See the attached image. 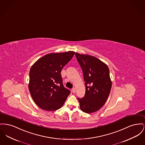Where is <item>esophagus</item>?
Wrapping results in <instances>:
<instances>
[{"label":"esophagus","mask_w":145,"mask_h":145,"mask_svg":"<svg viewBox=\"0 0 145 145\" xmlns=\"http://www.w3.org/2000/svg\"><path fill=\"white\" fill-rule=\"evenodd\" d=\"M71 91H72V92L73 93H75L76 92V88H72Z\"/></svg>","instance_id":"esophagus-1"}]
</instances>
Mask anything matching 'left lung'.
I'll list each match as a JSON object with an SVG mask.
<instances>
[{
  "label": "left lung",
  "mask_w": 145,
  "mask_h": 145,
  "mask_svg": "<svg viewBox=\"0 0 145 145\" xmlns=\"http://www.w3.org/2000/svg\"><path fill=\"white\" fill-rule=\"evenodd\" d=\"M83 72L86 92L82 98H77L81 110L87 114L96 112L103 106L111 91L112 82L110 71L97 58L75 53Z\"/></svg>",
  "instance_id": "8db88e82"
}]
</instances>
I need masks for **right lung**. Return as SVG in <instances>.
Instances as JSON below:
<instances>
[{"instance_id":"add662e5","label":"right lung","mask_w":145,"mask_h":145,"mask_svg":"<svg viewBox=\"0 0 145 145\" xmlns=\"http://www.w3.org/2000/svg\"><path fill=\"white\" fill-rule=\"evenodd\" d=\"M74 54L73 51L48 54L31 67L29 89L33 100L41 108L58 110L70 94V91L64 87L61 72Z\"/></svg>"}]
</instances>
